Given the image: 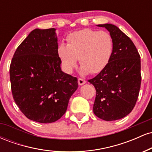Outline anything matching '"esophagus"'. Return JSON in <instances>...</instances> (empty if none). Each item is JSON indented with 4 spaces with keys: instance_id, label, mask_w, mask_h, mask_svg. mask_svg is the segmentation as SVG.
<instances>
[{
    "instance_id": "esophagus-1",
    "label": "esophagus",
    "mask_w": 152,
    "mask_h": 152,
    "mask_svg": "<svg viewBox=\"0 0 152 152\" xmlns=\"http://www.w3.org/2000/svg\"><path fill=\"white\" fill-rule=\"evenodd\" d=\"M78 85H79V86H82V85H83V84H85V83H86V81H85V80H83V79H82V78H78Z\"/></svg>"
}]
</instances>
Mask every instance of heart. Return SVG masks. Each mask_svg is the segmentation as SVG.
Returning a JSON list of instances; mask_svg holds the SVG:
<instances>
[{
  "mask_svg": "<svg viewBox=\"0 0 152 152\" xmlns=\"http://www.w3.org/2000/svg\"><path fill=\"white\" fill-rule=\"evenodd\" d=\"M66 46L57 48L63 71L72 74L77 66V59L81 65V74L100 73L108 65L114 52L112 37L106 31L83 29L71 33L66 38Z\"/></svg>",
  "mask_w": 152,
  "mask_h": 152,
  "instance_id": "heart-1",
  "label": "heart"
}]
</instances>
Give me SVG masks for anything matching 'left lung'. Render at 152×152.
Returning <instances> with one entry per match:
<instances>
[{
    "mask_svg": "<svg viewBox=\"0 0 152 152\" xmlns=\"http://www.w3.org/2000/svg\"><path fill=\"white\" fill-rule=\"evenodd\" d=\"M97 26L109 32L114 52L105 69L88 81L96 91L93 111L103 120L115 121L129 114L137 101L142 79L140 56L132 40L117 26Z\"/></svg>",
    "mask_w": 152,
    "mask_h": 152,
    "instance_id": "1",
    "label": "left lung"
}]
</instances>
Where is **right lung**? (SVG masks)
<instances>
[{
  "label": "right lung",
  "instance_id": "1",
  "mask_svg": "<svg viewBox=\"0 0 152 152\" xmlns=\"http://www.w3.org/2000/svg\"><path fill=\"white\" fill-rule=\"evenodd\" d=\"M55 28L32 31L19 45L10 66L15 104L29 119L47 124L66 113L77 78L61 71Z\"/></svg>",
  "mask_w": 152,
  "mask_h": 152
}]
</instances>
